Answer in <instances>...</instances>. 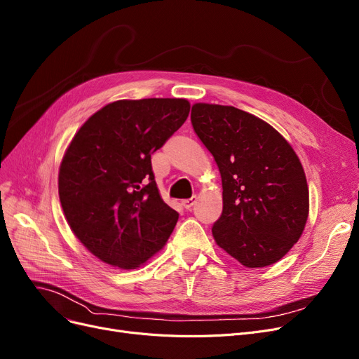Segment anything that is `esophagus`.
Wrapping results in <instances>:
<instances>
[{"label":"esophagus","instance_id":"1","mask_svg":"<svg viewBox=\"0 0 359 359\" xmlns=\"http://www.w3.org/2000/svg\"><path fill=\"white\" fill-rule=\"evenodd\" d=\"M195 202H196V196H192L191 199H184V201H182V205H183V208H184V210H191V208L195 205Z\"/></svg>","mask_w":359,"mask_h":359}]
</instances>
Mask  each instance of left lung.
I'll use <instances>...</instances> for the list:
<instances>
[{"label":"left lung","instance_id":"1","mask_svg":"<svg viewBox=\"0 0 359 359\" xmlns=\"http://www.w3.org/2000/svg\"><path fill=\"white\" fill-rule=\"evenodd\" d=\"M191 120L222 175L215 243L248 269L282 259L299 241L309 212L298 155L267 121L231 105L196 102Z\"/></svg>","mask_w":359,"mask_h":359}]
</instances>
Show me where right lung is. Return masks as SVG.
Listing matches in <instances>:
<instances>
[{
	"mask_svg": "<svg viewBox=\"0 0 359 359\" xmlns=\"http://www.w3.org/2000/svg\"><path fill=\"white\" fill-rule=\"evenodd\" d=\"M189 110L183 98L120 100L72 139L58 171L60 202L74 236L102 262L137 269L170 238L179 214L160 195L151 154Z\"/></svg>",
	"mask_w": 359,
	"mask_h": 359,
	"instance_id": "obj_1",
	"label": "right lung"
}]
</instances>
